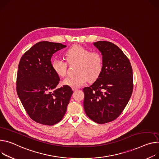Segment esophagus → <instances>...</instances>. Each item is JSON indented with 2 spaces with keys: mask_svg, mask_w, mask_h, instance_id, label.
<instances>
[{
  "mask_svg": "<svg viewBox=\"0 0 159 159\" xmlns=\"http://www.w3.org/2000/svg\"><path fill=\"white\" fill-rule=\"evenodd\" d=\"M79 89L78 88H73V91H77Z\"/></svg>",
  "mask_w": 159,
  "mask_h": 159,
  "instance_id": "obj_1",
  "label": "esophagus"
}]
</instances>
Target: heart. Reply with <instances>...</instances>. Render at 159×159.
<instances>
[{"mask_svg":"<svg viewBox=\"0 0 159 159\" xmlns=\"http://www.w3.org/2000/svg\"><path fill=\"white\" fill-rule=\"evenodd\" d=\"M65 57L69 63H77L76 74L65 78L63 83L73 88H78L88 82L96 80L101 75L103 67L102 54L96 51H91L89 49L80 45H75L68 49ZM52 68L59 77L66 74L68 63L61 58H56L52 61Z\"/></svg>","mask_w":159,"mask_h":159,"instance_id":"b5f03b06","label":"heart"}]
</instances>
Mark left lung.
Masks as SVG:
<instances>
[{
	"instance_id": "left-lung-1",
	"label": "left lung",
	"mask_w": 159,
	"mask_h": 159,
	"mask_svg": "<svg viewBox=\"0 0 159 159\" xmlns=\"http://www.w3.org/2000/svg\"><path fill=\"white\" fill-rule=\"evenodd\" d=\"M94 45L103 55L102 74L89 87L83 89L84 108L94 122L105 124L119 117L133 91V74L128 57L112 42L98 41Z\"/></svg>"
}]
</instances>
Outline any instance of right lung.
Returning <instances> with one entry per match:
<instances>
[{
    "mask_svg": "<svg viewBox=\"0 0 159 159\" xmlns=\"http://www.w3.org/2000/svg\"><path fill=\"white\" fill-rule=\"evenodd\" d=\"M66 46L39 42L21 57L17 73L16 91L29 117L35 122L52 125L63 117L73 91L64 85L56 89L60 79L52 68L51 57Z\"/></svg>",
    "mask_w": 159,
    "mask_h": 159,
    "instance_id": "add662e5",
    "label": "right lung"
}]
</instances>
